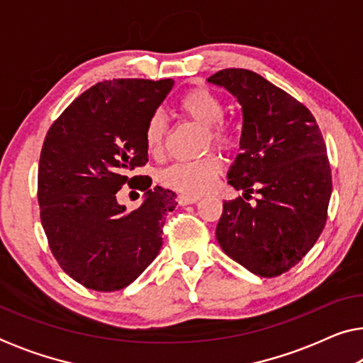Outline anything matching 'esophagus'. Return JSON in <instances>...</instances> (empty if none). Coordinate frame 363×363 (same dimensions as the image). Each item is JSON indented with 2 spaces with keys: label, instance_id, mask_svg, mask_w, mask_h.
<instances>
[{
  "label": "esophagus",
  "instance_id": "34e87169",
  "mask_svg": "<svg viewBox=\"0 0 363 363\" xmlns=\"http://www.w3.org/2000/svg\"><path fill=\"white\" fill-rule=\"evenodd\" d=\"M200 198L196 196H186V195H180L178 196V205L180 206H185V205H193V203H196Z\"/></svg>",
  "mask_w": 363,
  "mask_h": 363
}]
</instances>
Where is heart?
<instances>
[{
    "instance_id": "b5f03b06",
    "label": "heart",
    "mask_w": 363,
    "mask_h": 363,
    "mask_svg": "<svg viewBox=\"0 0 363 363\" xmlns=\"http://www.w3.org/2000/svg\"><path fill=\"white\" fill-rule=\"evenodd\" d=\"M178 111L183 117L190 118L198 125L205 127V145L218 148H230L233 145L231 127L221 121L225 107L221 99L210 89L195 87L186 91L177 102ZM167 137V121L160 112H155L145 125V147L148 153L158 155L162 152ZM221 173V162L216 155H205L200 160L177 162L163 168L158 180L163 186L180 191L186 196L203 195L210 190L213 182Z\"/></svg>"
}]
</instances>
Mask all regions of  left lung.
Returning a JSON list of instances; mask_svg holds the SVG:
<instances>
[{"label":"left lung","mask_w":363,"mask_h":363,"mask_svg":"<svg viewBox=\"0 0 363 363\" xmlns=\"http://www.w3.org/2000/svg\"><path fill=\"white\" fill-rule=\"evenodd\" d=\"M208 82L240 102L242 130L228 183L244 198L223 203L216 240L252 274L276 277L304 257L327 221L332 175L315 118L299 101L247 69H223Z\"/></svg>","instance_id":"1"}]
</instances>
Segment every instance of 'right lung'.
<instances>
[{
    "instance_id": "1",
    "label": "right lung",
    "mask_w": 363,
    "mask_h": 363,
    "mask_svg": "<svg viewBox=\"0 0 363 363\" xmlns=\"http://www.w3.org/2000/svg\"><path fill=\"white\" fill-rule=\"evenodd\" d=\"M175 81L113 79L81 94L44 138L38 201L49 247L64 272L87 289L127 287L155 259L177 195L145 178L137 210L117 191L148 162L145 125Z\"/></svg>"
}]
</instances>
